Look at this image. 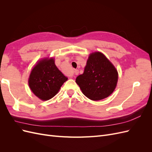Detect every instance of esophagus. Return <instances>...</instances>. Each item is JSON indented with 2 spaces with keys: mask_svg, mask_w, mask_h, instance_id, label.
I'll use <instances>...</instances> for the list:
<instances>
[{
  "mask_svg": "<svg viewBox=\"0 0 152 152\" xmlns=\"http://www.w3.org/2000/svg\"><path fill=\"white\" fill-rule=\"evenodd\" d=\"M74 73H75V74L78 75V74H79V70H75V72H74Z\"/></svg>",
  "mask_w": 152,
  "mask_h": 152,
  "instance_id": "esophagus-1",
  "label": "esophagus"
}]
</instances>
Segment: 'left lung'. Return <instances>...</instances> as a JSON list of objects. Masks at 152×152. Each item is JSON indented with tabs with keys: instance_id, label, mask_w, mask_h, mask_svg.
Returning <instances> with one entry per match:
<instances>
[{
	"instance_id": "1",
	"label": "left lung",
	"mask_w": 152,
	"mask_h": 152,
	"mask_svg": "<svg viewBox=\"0 0 152 152\" xmlns=\"http://www.w3.org/2000/svg\"><path fill=\"white\" fill-rule=\"evenodd\" d=\"M118 74L113 63L102 53H91L83 74L77 77L76 83L87 98L93 101L103 99L115 89Z\"/></svg>"
}]
</instances>
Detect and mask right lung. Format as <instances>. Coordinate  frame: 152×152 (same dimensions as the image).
Segmentation results:
<instances>
[{"mask_svg":"<svg viewBox=\"0 0 152 152\" xmlns=\"http://www.w3.org/2000/svg\"><path fill=\"white\" fill-rule=\"evenodd\" d=\"M68 80L55 65L54 58H41L32 68L28 86L35 96L42 101L53 98Z\"/></svg>","mask_w":152,"mask_h":152,"instance_id":"right-lung-1","label":"right lung"}]
</instances>
